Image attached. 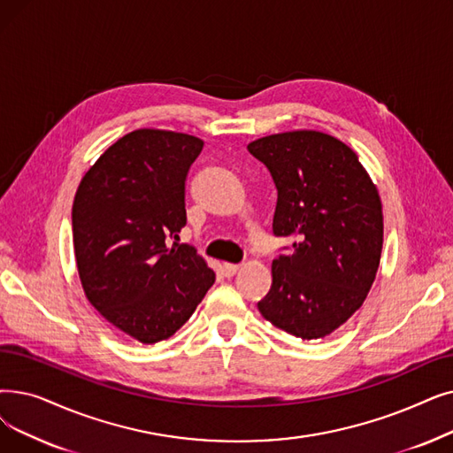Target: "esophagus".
<instances>
[{
	"label": "esophagus",
	"instance_id": "esophagus-1",
	"mask_svg": "<svg viewBox=\"0 0 453 453\" xmlns=\"http://www.w3.org/2000/svg\"><path fill=\"white\" fill-rule=\"evenodd\" d=\"M239 270H241V265H231V263L224 265V273L227 275V278H231V275H234Z\"/></svg>",
	"mask_w": 453,
	"mask_h": 453
}]
</instances>
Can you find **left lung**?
<instances>
[{"label": "left lung", "mask_w": 453, "mask_h": 453, "mask_svg": "<svg viewBox=\"0 0 453 453\" xmlns=\"http://www.w3.org/2000/svg\"><path fill=\"white\" fill-rule=\"evenodd\" d=\"M248 151L278 188L273 234L290 241L272 261L263 317L303 341L324 339L356 312L376 280L383 211L359 157L320 131L263 136Z\"/></svg>", "instance_id": "obj_1"}]
</instances>
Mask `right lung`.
Segmentation results:
<instances>
[{"label": "right lung", "instance_id": "add662e5", "mask_svg": "<svg viewBox=\"0 0 453 453\" xmlns=\"http://www.w3.org/2000/svg\"><path fill=\"white\" fill-rule=\"evenodd\" d=\"M202 148V139L185 133L131 131L75 192L73 251L85 296L142 344L172 337L214 283L198 251L168 242L187 224L185 181Z\"/></svg>", "mask_w": 453, "mask_h": 453}]
</instances>
